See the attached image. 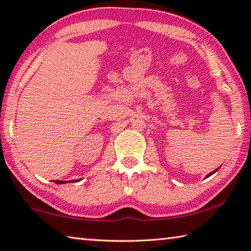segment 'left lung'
Instances as JSON below:
<instances>
[{
    "mask_svg": "<svg viewBox=\"0 0 251 251\" xmlns=\"http://www.w3.org/2000/svg\"><path fill=\"white\" fill-rule=\"evenodd\" d=\"M218 169H219V168H218ZM218 169H216V171H214V172H211L210 174H208V175H207V177H209L210 175H212V174H215L216 172H217V171H218Z\"/></svg>",
    "mask_w": 251,
    "mask_h": 251,
    "instance_id": "8db88e82",
    "label": "left lung"
}]
</instances>
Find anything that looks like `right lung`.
<instances>
[{
  "instance_id": "right-lung-1",
  "label": "right lung",
  "mask_w": 251,
  "mask_h": 251,
  "mask_svg": "<svg viewBox=\"0 0 251 251\" xmlns=\"http://www.w3.org/2000/svg\"><path fill=\"white\" fill-rule=\"evenodd\" d=\"M72 181H73V180H72ZM76 181H77V180H76ZM54 182H55V184H65L64 180H54Z\"/></svg>"
}]
</instances>
